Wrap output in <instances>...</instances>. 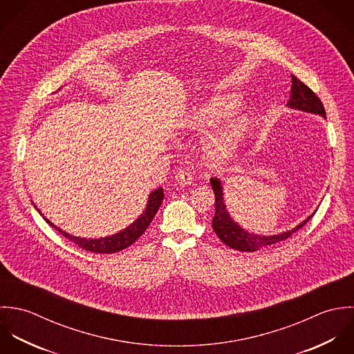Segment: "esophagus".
Returning <instances> with one entry per match:
<instances>
[{
    "mask_svg": "<svg viewBox=\"0 0 354 354\" xmlns=\"http://www.w3.org/2000/svg\"><path fill=\"white\" fill-rule=\"evenodd\" d=\"M175 179L176 182L180 185V186H187V185H192L193 180H194V175L190 169H186V168H180L176 171L175 174Z\"/></svg>",
    "mask_w": 354,
    "mask_h": 354,
    "instance_id": "1",
    "label": "esophagus"
}]
</instances>
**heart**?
Here are the masks:
<instances>
[{
    "label": "heart",
    "mask_w": 354,
    "mask_h": 354,
    "mask_svg": "<svg viewBox=\"0 0 354 354\" xmlns=\"http://www.w3.org/2000/svg\"><path fill=\"white\" fill-rule=\"evenodd\" d=\"M236 108V100L230 97H216L205 104L198 105L186 118V127L204 131L228 119ZM250 123L252 122L248 116H241L230 122L220 131H217L209 138L205 146V160L212 165H221L228 162L238 150L241 142L250 127Z\"/></svg>",
    "instance_id": "heart-1"
}]
</instances>
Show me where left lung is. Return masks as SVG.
<instances>
[{"label":"left lung","instance_id":"obj_1","mask_svg":"<svg viewBox=\"0 0 354 354\" xmlns=\"http://www.w3.org/2000/svg\"><path fill=\"white\" fill-rule=\"evenodd\" d=\"M287 106L292 109H299L309 113H316L323 118H326V109L320 101V98L298 77L291 75V93L290 98L287 101ZM211 186L214 193V216H213L212 227L216 235L220 238L223 243L230 246L234 250L239 252H256L263 248H267L270 245L282 242L291 236L295 231L302 228L306 221L313 216L310 214L306 220H304L301 224L294 227L290 231H286L278 235H257L250 234L245 231L242 227H239L230 216V213L225 208L224 198H223V187L221 182L216 178H211Z\"/></svg>","mask_w":354,"mask_h":354}]
</instances>
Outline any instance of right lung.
<instances>
[{
    "label": "right lung",
    "mask_w": 354,
    "mask_h": 354,
    "mask_svg": "<svg viewBox=\"0 0 354 354\" xmlns=\"http://www.w3.org/2000/svg\"><path fill=\"white\" fill-rule=\"evenodd\" d=\"M162 198H164L162 189L161 187L156 189L154 192H151L149 194V200H147V205H146L145 212L142 213L141 216L133 224H130L127 228L119 231L115 235L100 238V239H86V238L73 236L71 234H68V232L60 230L59 227H56L46 217H44V218L46 220V223H49L52 227H55V230H57L63 236L70 239L79 248H82L87 252H93V253H108L109 254V253H116V252H120V250L129 248L130 245H133L141 236L142 234L145 232V230L150 225L154 214L158 211V208L162 203ZM37 211L39 212V209H37Z\"/></svg>",
    "instance_id": "obj_1"
}]
</instances>
